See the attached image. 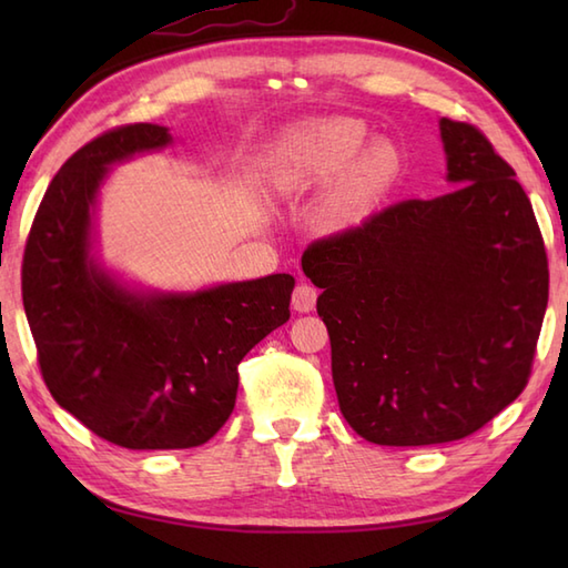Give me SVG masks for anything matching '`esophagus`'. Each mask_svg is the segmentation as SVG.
<instances>
[{
	"label": "esophagus",
	"instance_id": "1",
	"mask_svg": "<svg viewBox=\"0 0 568 568\" xmlns=\"http://www.w3.org/2000/svg\"><path fill=\"white\" fill-rule=\"evenodd\" d=\"M317 305V291L307 283H297L293 291V310L295 312H312Z\"/></svg>",
	"mask_w": 568,
	"mask_h": 568
}]
</instances>
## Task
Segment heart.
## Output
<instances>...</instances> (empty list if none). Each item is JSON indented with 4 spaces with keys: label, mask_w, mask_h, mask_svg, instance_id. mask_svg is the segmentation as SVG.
<instances>
[{
    "label": "heart",
    "mask_w": 568,
    "mask_h": 568,
    "mask_svg": "<svg viewBox=\"0 0 568 568\" xmlns=\"http://www.w3.org/2000/svg\"><path fill=\"white\" fill-rule=\"evenodd\" d=\"M364 141V126L339 119L312 131L295 155L297 183H324L336 175L320 210L324 232H346L366 222L400 173V153L393 143L373 141L361 149Z\"/></svg>",
    "instance_id": "obj_1"
}]
</instances>
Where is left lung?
<instances>
[{"mask_svg":"<svg viewBox=\"0 0 568 568\" xmlns=\"http://www.w3.org/2000/svg\"><path fill=\"white\" fill-rule=\"evenodd\" d=\"M446 180L310 244L344 419L381 446L464 439L525 390L549 300L545 239L515 171L442 119Z\"/></svg>","mask_w":568,"mask_h":568,"instance_id":"obj_1","label":"left lung"}]
</instances>
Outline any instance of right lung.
Masks as SVG:
<instances>
[{"label":"right lung","mask_w":568,"mask_h":568,"mask_svg":"<svg viewBox=\"0 0 568 568\" xmlns=\"http://www.w3.org/2000/svg\"><path fill=\"white\" fill-rule=\"evenodd\" d=\"M173 141L126 124L84 143L48 185L21 265L23 310L55 403L124 449H190L222 429L239 364L291 320L295 277L275 273L197 293H134L90 256L110 165Z\"/></svg>","instance_id":"right-lung-1"}]
</instances>
